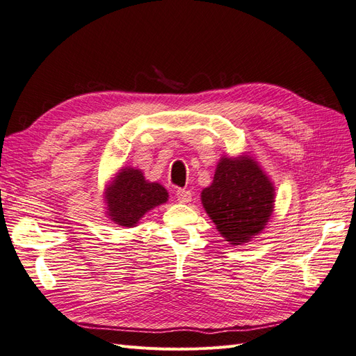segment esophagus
<instances>
[{
	"mask_svg": "<svg viewBox=\"0 0 356 356\" xmlns=\"http://www.w3.org/2000/svg\"><path fill=\"white\" fill-rule=\"evenodd\" d=\"M175 196H177L178 202L188 203L191 200V191L184 190V188H178V190H175Z\"/></svg>",
	"mask_w": 356,
	"mask_h": 356,
	"instance_id": "1",
	"label": "esophagus"
}]
</instances>
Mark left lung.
Masks as SVG:
<instances>
[{"label": "left lung", "mask_w": 356, "mask_h": 356, "mask_svg": "<svg viewBox=\"0 0 356 356\" xmlns=\"http://www.w3.org/2000/svg\"><path fill=\"white\" fill-rule=\"evenodd\" d=\"M273 186L251 157L221 159L202 203L218 232L233 245L260 233L273 211Z\"/></svg>", "instance_id": "left-lung-1"}]
</instances>
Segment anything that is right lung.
<instances>
[{"label":"right lung","instance_id":"1","mask_svg":"<svg viewBox=\"0 0 356 356\" xmlns=\"http://www.w3.org/2000/svg\"><path fill=\"white\" fill-rule=\"evenodd\" d=\"M168 200V191L157 182H147L138 169H122L106 193L108 215L115 224L132 227L143 215Z\"/></svg>","mask_w":356,"mask_h":356}]
</instances>
